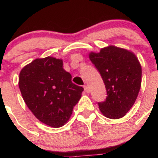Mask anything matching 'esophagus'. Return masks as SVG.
Masks as SVG:
<instances>
[{
  "instance_id": "esophagus-1",
  "label": "esophagus",
  "mask_w": 158,
  "mask_h": 158,
  "mask_svg": "<svg viewBox=\"0 0 158 158\" xmlns=\"http://www.w3.org/2000/svg\"><path fill=\"white\" fill-rule=\"evenodd\" d=\"M84 90H85V92H87V93H89V88L88 85H84Z\"/></svg>"
}]
</instances>
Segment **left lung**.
Masks as SVG:
<instances>
[{
    "mask_svg": "<svg viewBox=\"0 0 158 158\" xmlns=\"http://www.w3.org/2000/svg\"><path fill=\"white\" fill-rule=\"evenodd\" d=\"M89 59L99 72L107 96L98 102L100 111L111 119L122 118L133 106L141 84V66L136 56L118 47L103 48L91 52Z\"/></svg>",
    "mask_w": 158,
    "mask_h": 158,
    "instance_id": "obj_1",
    "label": "left lung"
}]
</instances>
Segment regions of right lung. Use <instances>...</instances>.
Returning a JSON list of instances; mask_svg holds the SVG:
<instances>
[{"label":"right lung","instance_id":"right-lung-1","mask_svg":"<svg viewBox=\"0 0 158 158\" xmlns=\"http://www.w3.org/2000/svg\"><path fill=\"white\" fill-rule=\"evenodd\" d=\"M61 60L36 59L22 69L19 88L25 103L43 123L60 128L69 120L83 88L72 82Z\"/></svg>","mask_w":158,"mask_h":158}]
</instances>
